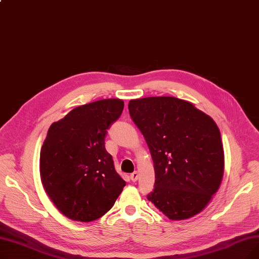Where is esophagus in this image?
Returning <instances> with one entry per match:
<instances>
[{"label":"esophagus","instance_id":"esophagus-1","mask_svg":"<svg viewBox=\"0 0 259 259\" xmlns=\"http://www.w3.org/2000/svg\"><path fill=\"white\" fill-rule=\"evenodd\" d=\"M138 179H139V172H138V171H134V172H132V173L130 174V180H131L132 182H137Z\"/></svg>","mask_w":259,"mask_h":259}]
</instances>
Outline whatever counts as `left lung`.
<instances>
[{
	"label": "left lung",
	"mask_w": 259,
	"mask_h": 259,
	"mask_svg": "<svg viewBox=\"0 0 259 259\" xmlns=\"http://www.w3.org/2000/svg\"><path fill=\"white\" fill-rule=\"evenodd\" d=\"M128 108L153 160L155 184L148 200L171 221L201 212L224 176L216 122L192 103L173 97L131 100Z\"/></svg>",
	"instance_id": "left-lung-1"
}]
</instances>
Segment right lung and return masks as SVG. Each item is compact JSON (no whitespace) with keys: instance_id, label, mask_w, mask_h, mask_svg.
<instances>
[{"instance_id":"add662e5","label":"right lung","mask_w":259,"mask_h":259,"mask_svg":"<svg viewBox=\"0 0 259 259\" xmlns=\"http://www.w3.org/2000/svg\"><path fill=\"white\" fill-rule=\"evenodd\" d=\"M122 109L119 99L89 103L74 108L48 130L39 155L40 181L68 219L81 223L100 219L126 186L105 148L107 129Z\"/></svg>"}]
</instances>
